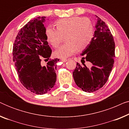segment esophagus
I'll list each match as a JSON object with an SVG mask.
<instances>
[{"mask_svg":"<svg viewBox=\"0 0 129 129\" xmlns=\"http://www.w3.org/2000/svg\"><path fill=\"white\" fill-rule=\"evenodd\" d=\"M61 60L63 61V62H66V61H68V59H61Z\"/></svg>","mask_w":129,"mask_h":129,"instance_id":"34e87169","label":"esophagus"}]
</instances>
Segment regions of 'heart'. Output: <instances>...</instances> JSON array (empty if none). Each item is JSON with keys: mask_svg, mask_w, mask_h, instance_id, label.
<instances>
[{"mask_svg": "<svg viewBox=\"0 0 129 129\" xmlns=\"http://www.w3.org/2000/svg\"><path fill=\"white\" fill-rule=\"evenodd\" d=\"M57 29L49 26L46 29L47 41L54 47H59L63 36L67 35L68 43L61 46L54 52L59 58L68 57L76 51H83L92 42L94 31L88 19L83 17L72 16L60 19L56 22Z\"/></svg>", "mask_w": 129, "mask_h": 129, "instance_id": "heart-1", "label": "heart"}]
</instances>
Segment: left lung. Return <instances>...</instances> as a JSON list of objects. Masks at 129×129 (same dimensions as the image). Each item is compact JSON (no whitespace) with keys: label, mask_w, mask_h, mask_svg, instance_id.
<instances>
[{"label":"left lung","mask_w":129,"mask_h":129,"mask_svg":"<svg viewBox=\"0 0 129 129\" xmlns=\"http://www.w3.org/2000/svg\"><path fill=\"white\" fill-rule=\"evenodd\" d=\"M97 17L93 39L81 54L83 56L81 60L82 64L77 63L73 72L77 86L89 93L98 90L107 82L115 57V43L113 35L105 22ZM84 59L88 62L87 66Z\"/></svg>","instance_id":"1"}]
</instances>
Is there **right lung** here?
<instances>
[{"label":"right lung","instance_id":"add662e5","mask_svg":"<svg viewBox=\"0 0 129 129\" xmlns=\"http://www.w3.org/2000/svg\"><path fill=\"white\" fill-rule=\"evenodd\" d=\"M46 17L30 20L17 33L13 47V60L19 79L26 89L37 94H43L53 87L56 80V63L51 59L52 50L48 45L44 26ZM42 58L49 59L42 67Z\"/></svg>","mask_w":129,"mask_h":129}]
</instances>
